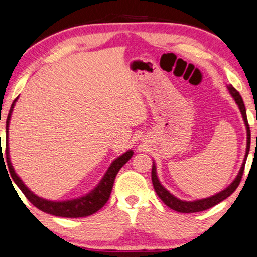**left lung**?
I'll use <instances>...</instances> for the list:
<instances>
[{"instance_id":"1","label":"left lung","mask_w":257,"mask_h":257,"mask_svg":"<svg viewBox=\"0 0 257 257\" xmlns=\"http://www.w3.org/2000/svg\"><path fill=\"white\" fill-rule=\"evenodd\" d=\"M229 94L232 95V98L234 99L235 104L238 105L241 115H242V118L244 121V125H246L247 129V149H246V155H244L242 165H241V168L239 171L236 178L233 180V182L229 185L227 188H225L224 190L219 191L216 195H212V196L206 197V198H202V200H196V201H181L180 198L175 197L174 195H172L170 191H168L165 187H164L162 183H160L158 177H157V168H156V164H152V172H151V179H152V183H153V188H155V191L158 195L160 200H162L165 204L168 206V208L175 210L178 212H182V213H190V212H200V211H204L206 209H210L218 203H220L221 201H224L225 198H227L228 196L234 193V190L238 188L239 183L241 181V178H242L243 174V170H244V165H246V160L248 157V153H249V148H250V129L249 125H248V120H247V114H246V107H244L243 100L241 98V95L238 91H236L234 87L232 85L227 86Z\"/></svg>"}]
</instances>
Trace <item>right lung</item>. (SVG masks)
I'll list each match as a JSON object with an SVG mask.
<instances>
[{"label":"right lung","mask_w":257,"mask_h":257,"mask_svg":"<svg viewBox=\"0 0 257 257\" xmlns=\"http://www.w3.org/2000/svg\"><path fill=\"white\" fill-rule=\"evenodd\" d=\"M16 98L13 102V105L10 107L9 114L7 117V125H6V132H7V139H6V153H7V160H8V167H9L11 178L16 183L19 189L23 191V194L25 195L26 198L32 203V204L38 208L41 211L46 213L53 214V216L57 217H66V218H79V217H87L97 212L98 210H100L102 206L106 204V202L108 201L110 191H112L114 180L117 174V172L121 170V167L124 165L128 160L132 158L134 152L133 150H128L124 152L123 155L117 157L115 160H113V163L110 164L108 170L105 173L104 177L100 180V182L98 183V186L95 187L93 190H91L89 194L84 195L82 197L74 198V200H68V201H49L45 200L43 197L37 196L33 191H31L28 187L24 185V182L22 181L21 178L18 177L15 172L13 165H11L10 157H9V148H8V134H9V123L11 114H13L14 106L17 101ZM3 155V153H1Z\"/></svg>","instance_id":"obj_1"}]
</instances>
